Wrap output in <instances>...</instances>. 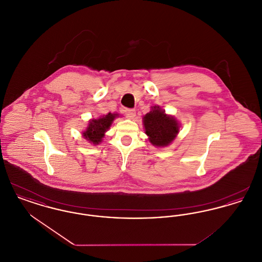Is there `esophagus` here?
<instances>
[{
    "mask_svg": "<svg viewBox=\"0 0 262 262\" xmlns=\"http://www.w3.org/2000/svg\"><path fill=\"white\" fill-rule=\"evenodd\" d=\"M125 115L128 119H134L136 117V110L134 109H125Z\"/></svg>",
    "mask_w": 262,
    "mask_h": 262,
    "instance_id": "1",
    "label": "esophagus"
}]
</instances>
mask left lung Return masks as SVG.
<instances>
[{
	"label": "left lung",
	"instance_id": "left-lung-1",
	"mask_svg": "<svg viewBox=\"0 0 262 262\" xmlns=\"http://www.w3.org/2000/svg\"><path fill=\"white\" fill-rule=\"evenodd\" d=\"M143 125L148 140L157 147L169 145L180 130L179 122L174 117L167 115L159 106H153L143 117Z\"/></svg>",
	"mask_w": 262,
	"mask_h": 262
}]
</instances>
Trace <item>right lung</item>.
<instances>
[{
  "label": "right lung",
  "instance_id": "right-lung-1",
  "mask_svg": "<svg viewBox=\"0 0 262 262\" xmlns=\"http://www.w3.org/2000/svg\"><path fill=\"white\" fill-rule=\"evenodd\" d=\"M117 117L118 114L108 113L107 115L100 117L99 119L90 120L86 129L82 133V136L90 143H93L94 145L99 144L102 138L105 137V133L110 128L113 121Z\"/></svg>",
  "mask_w": 262,
  "mask_h": 262
}]
</instances>
